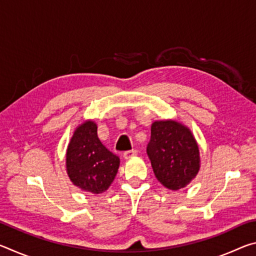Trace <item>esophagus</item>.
I'll return each instance as SVG.
<instances>
[{
  "instance_id": "34e87169",
  "label": "esophagus",
  "mask_w": 256,
  "mask_h": 256,
  "mask_svg": "<svg viewBox=\"0 0 256 256\" xmlns=\"http://www.w3.org/2000/svg\"><path fill=\"white\" fill-rule=\"evenodd\" d=\"M136 154H138V151L136 149H133V150L125 151V152L123 154V157L125 159H130V158H132V157H134V156H136Z\"/></svg>"
}]
</instances>
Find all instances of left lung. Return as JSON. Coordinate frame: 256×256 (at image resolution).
<instances>
[{
    "instance_id": "obj_1",
    "label": "left lung",
    "mask_w": 256,
    "mask_h": 256,
    "mask_svg": "<svg viewBox=\"0 0 256 256\" xmlns=\"http://www.w3.org/2000/svg\"><path fill=\"white\" fill-rule=\"evenodd\" d=\"M154 176L164 188H185L200 170L198 146L190 128L175 120H156L146 146Z\"/></svg>"
}]
</instances>
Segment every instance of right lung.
<instances>
[{
  "instance_id": "right-lung-1",
  "label": "right lung",
  "mask_w": 256,
  "mask_h": 256,
  "mask_svg": "<svg viewBox=\"0 0 256 256\" xmlns=\"http://www.w3.org/2000/svg\"><path fill=\"white\" fill-rule=\"evenodd\" d=\"M120 167V158L104 146L97 125L86 120L78 126L66 150V172L78 188L100 194L110 188Z\"/></svg>"
}]
</instances>
